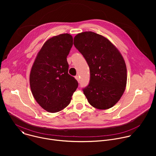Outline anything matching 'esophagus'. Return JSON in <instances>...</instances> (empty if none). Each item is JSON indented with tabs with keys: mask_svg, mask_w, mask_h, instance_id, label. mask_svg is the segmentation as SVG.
Masks as SVG:
<instances>
[{
	"mask_svg": "<svg viewBox=\"0 0 156 156\" xmlns=\"http://www.w3.org/2000/svg\"><path fill=\"white\" fill-rule=\"evenodd\" d=\"M75 78H76V80L78 82L80 81V77H79V76H78V75L76 76H75Z\"/></svg>",
	"mask_w": 156,
	"mask_h": 156,
	"instance_id": "esophagus-1",
	"label": "esophagus"
}]
</instances>
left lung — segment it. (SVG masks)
Instances as JSON below:
<instances>
[{"mask_svg":"<svg viewBox=\"0 0 156 156\" xmlns=\"http://www.w3.org/2000/svg\"><path fill=\"white\" fill-rule=\"evenodd\" d=\"M73 44L90 67V83L83 89L89 103L101 110L112 107L126 84V66L122 54L108 39L91 31L78 34Z\"/></svg>","mask_w":156,"mask_h":156,"instance_id":"8db88e82","label":"left lung"}]
</instances>
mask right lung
Segmentation results:
<instances>
[{"instance_id": "right-lung-1", "label": "right lung", "mask_w": 156, "mask_h": 156, "mask_svg": "<svg viewBox=\"0 0 156 156\" xmlns=\"http://www.w3.org/2000/svg\"><path fill=\"white\" fill-rule=\"evenodd\" d=\"M72 46L70 34L54 36L44 44L32 66L30 76L32 94L49 112H59L67 106L78 87L76 80L68 73L66 57Z\"/></svg>"}]
</instances>
